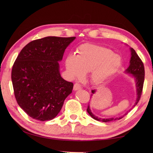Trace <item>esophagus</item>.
Listing matches in <instances>:
<instances>
[{
    "label": "esophagus",
    "mask_w": 153,
    "mask_h": 153,
    "mask_svg": "<svg viewBox=\"0 0 153 153\" xmlns=\"http://www.w3.org/2000/svg\"><path fill=\"white\" fill-rule=\"evenodd\" d=\"M81 89H82V86H81L79 83H76L74 84V91H77V90H79Z\"/></svg>",
    "instance_id": "1"
}]
</instances>
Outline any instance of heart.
Listing matches in <instances>:
<instances>
[{
	"label": "heart",
	"instance_id": "1",
	"mask_svg": "<svg viewBox=\"0 0 153 153\" xmlns=\"http://www.w3.org/2000/svg\"><path fill=\"white\" fill-rule=\"evenodd\" d=\"M77 56L69 54L65 60L66 70L72 78H82L90 71L91 82L97 85L106 83L122 65L118 56L109 48L100 45L85 43L77 49Z\"/></svg>",
	"mask_w": 153,
	"mask_h": 153
}]
</instances>
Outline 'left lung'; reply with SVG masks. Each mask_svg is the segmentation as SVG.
<instances>
[{"label":"left lung","instance_id":"obj_1","mask_svg":"<svg viewBox=\"0 0 153 153\" xmlns=\"http://www.w3.org/2000/svg\"><path fill=\"white\" fill-rule=\"evenodd\" d=\"M131 60L130 62H129V67L127 68L126 70V72L127 74H129L133 75V77H134L135 79V83H136V89H137V99H136V101L135 105L133 106V108L135 107L138 102L140 100L142 91H143V83H144V79H145V68H144V65L143 63L142 60H141V58L139 57L137 54L136 53L134 49V48H131ZM92 93H95V90H92ZM87 112L89 113V114L92 117L93 119H95L97 121H101L103 122H111L114 121V120H120L122 118L123 116L125 115L128 114V112L126 113L124 115L120 117V118H98L97 116H95L91 112V110L90 109V107L88 105L87 106Z\"/></svg>","mask_w":153,"mask_h":153}]
</instances>
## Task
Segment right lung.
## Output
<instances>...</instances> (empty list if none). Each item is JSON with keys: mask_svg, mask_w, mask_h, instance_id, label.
<instances>
[{"mask_svg": "<svg viewBox=\"0 0 153 153\" xmlns=\"http://www.w3.org/2000/svg\"><path fill=\"white\" fill-rule=\"evenodd\" d=\"M76 37H46L22 48L12 70V82L18 105L31 118L44 122L60 112L74 84L61 77L58 62Z\"/></svg>", "mask_w": 153, "mask_h": 153, "instance_id": "right-lung-1", "label": "right lung"}]
</instances>
